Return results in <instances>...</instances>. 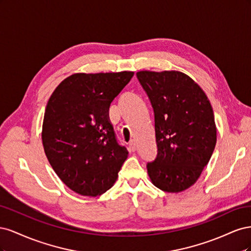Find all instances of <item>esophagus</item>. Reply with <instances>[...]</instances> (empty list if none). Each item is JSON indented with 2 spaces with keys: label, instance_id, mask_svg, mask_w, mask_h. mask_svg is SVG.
Instances as JSON below:
<instances>
[{
  "label": "esophagus",
  "instance_id": "1",
  "mask_svg": "<svg viewBox=\"0 0 251 251\" xmlns=\"http://www.w3.org/2000/svg\"><path fill=\"white\" fill-rule=\"evenodd\" d=\"M128 151H136V144L134 142V140H131L128 142Z\"/></svg>",
  "mask_w": 251,
  "mask_h": 251
}]
</instances>
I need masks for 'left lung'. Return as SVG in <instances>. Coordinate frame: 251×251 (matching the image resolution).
<instances>
[{"label":"left lung","mask_w":251,"mask_h":251,"mask_svg":"<svg viewBox=\"0 0 251 251\" xmlns=\"http://www.w3.org/2000/svg\"><path fill=\"white\" fill-rule=\"evenodd\" d=\"M155 116L157 156L147 164L156 187L179 193L199 179L217 142L214 111L206 94L179 71L136 73Z\"/></svg>","instance_id":"obj_1"}]
</instances>
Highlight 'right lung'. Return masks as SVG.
<instances>
[{
	"instance_id": "1",
	"label": "right lung",
	"mask_w": 251,
	"mask_h": 251,
	"mask_svg": "<svg viewBox=\"0 0 251 251\" xmlns=\"http://www.w3.org/2000/svg\"><path fill=\"white\" fill-rule=\"evenodd\" d=\"M134 72L75 73L50 96L42 140L59 179L81 196H100L118 177L127 150L117 142L110 104Z\"/></svg>"
}]
</instances>
